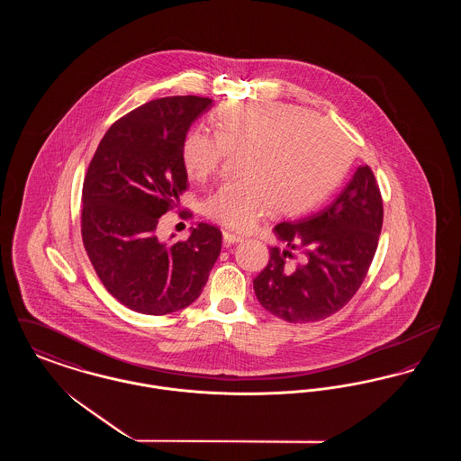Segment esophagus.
<instances>
[{
	"instance_id": "esophagus-1",
	"label": "esophagus",
	"mask_w": 461,
	"mask_h": 461,
	"mask_svg": "<svg viewBox=\"0 0 461 461\" xmlns=\"http://www.w3.org/2000/svg\"><path fill=\"white\" fill-rule=\"evenodd\" d=\"M222 240L226 245H231V243H239L241 241L240 235H235V233H231V231H222Z\"/></svg>"
}]
</instances>
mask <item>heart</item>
<instances>
[{"instance_id": "heart-1", "label": "heart", "mask_w": 461, "mask_h": 461, "mask_svg": "<svg viewBox=\"0 0 461 461\" xmlns=\"http://www.w3.org/2000/svg\"><path fill=\"white\" fill-rule=\"evenodd\" d=\"M214 136L188 132L181 160L192 179L220 167L224 152H239L241 179L228 181L203 200L209 220L252 230L275 207L303 212L329 194L346 173L351 152L344 134L307 110L280 102L228 104L212 119Z\"/></svg>"}]
</instances>
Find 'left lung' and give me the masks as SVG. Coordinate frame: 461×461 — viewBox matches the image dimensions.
Wrapping results in <instances>:
<instances>
[{
	"instance_id": "obj_1",
	"label": "left lung",
	"mask_w": 461,
	"mask_h": 461,
	"mask_svg": "<svg viewBox=\"0 0 461 461\" xmlns=\"http://www.w3.org/2000/svg\"><path fill=\"white\" fill-rule=\"evenodd\" d=\"M382 221L376 179L368 166H359L327 207L275 226L276 239L286 249L271 247L269 263L254 280L259 304L288 323H311L335 314L363 284Z\"/></svg>"
}]
</instances>
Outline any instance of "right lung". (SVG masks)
<instances>
[{
  "label": "right lung",
  "mask_w": 461,
  "mask_h": 461,
  "mask_svg": "<svg viewBox=\"0 0 461 461\" xmlns=\"http://www.w3.org/2000/svg\"><path fill=\"white\" fill-rule=\"evenodd\" d=\"M211 98L152 100L115 121L83 183L81 233L98 278L126 307L162 316L197 301L218 261L220 228L198 222L185 241L157 235L188 186L181 147ZM175 237V235H173Z\"/></svg>",
  "instance_id": "right-lung-1"
}]
</instances>
